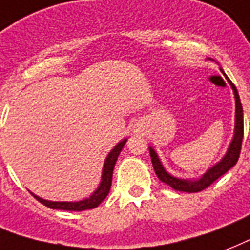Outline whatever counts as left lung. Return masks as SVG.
Listing matches in <instances>:
<instances>
[{"instance_id":"8db88e82","label":"left lung","mask_w":250,"mask_h":250,"mask_svg":"<svg viewBox=\"0 0 250 250\" xmlns=\"http://www.w3.org/2000/svg\"><path fill=\"white\" fill-rule=\"evenodd\" d=\"M222 73L227 78L228 83H229V86H231L232 91H233V95H235V130H233V137H232L231 143H229V146H228L227 151H226L223 158L218 163L214 164L212 167L208 168L204 175L199 176L197 179H181V177H176V176L171 175L169 172L166 171V168L163 167V164L160 162L159 156H158L155 150L151 146L148 147L150 156H151L152 167L155 169L156 176L159 177L162 183L167 184V185H169L175 190L187 191V193H197V191L204 190L208 185H211L216 179H219L220 176H223L226 172L229 171L237 163V160H239L244 135L243 105H241V102H240L239 92L236 90V87L233 86V83L228 79V77L223 70H222Z\"/></svg>"}]
</instances>
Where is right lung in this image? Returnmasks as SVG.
<instances>
[{"mask_svg": "<svg viewBox=\"0 0 250 250\" xmlns=\"http://www.w3.org/2000/svg\"><path fill=\"white\" fill-rule=\"evenodd\" d=\"M126 141L127 138H124L123 141H120V142L112 148L111 151H109V154H108L105 160H104L100 184H99V187L96 188V190H94V193H92L90 197H87V198L84 199H81V201H77V202H67V201H48V199H44L42 198V197H39V195L34 194L32 191H28L34 195L35 198L38 199L39 202H42L44 206H46V208H49L67 210V211H83V210H90V208H98L99 205L102 204L104 199H105L108 193H109V189H111L112 185L113 168H115L117 158H119L120 152L123 150L124 145L126 143Z\"/></svg>", "mask_w": 250, "mask_h": 250, "instance_id": "add662e5", "label": "right lung"}]
</instances>
